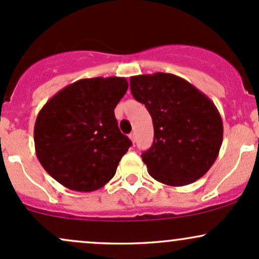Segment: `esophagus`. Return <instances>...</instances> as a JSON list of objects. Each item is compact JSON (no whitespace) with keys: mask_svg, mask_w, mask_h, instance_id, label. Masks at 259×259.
I'll return each mask as SVG.
<instances>
[{"mask_svg":"<svg viewBox=\"0 0 259 259\" xmlns=\"http://www.w3.org/2000/svg\"><path fill=\"white\" fill-rule=\"evenodd\" d=\"M129 139L132 140L133 144H135V141H136V134H135V133H132V134H130V135H129Z\"/></svg>","mask_w":259,"mask_h":259,"instance_id":"1","label":"esophagus"}]
</instances>
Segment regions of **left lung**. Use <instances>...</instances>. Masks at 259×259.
Instances as JSON below:
<instances>
[{"instance_id":"obj_1","label":"left lung","mask_w":259,"mask_h":259,"mask_svg":"<svg viewBox=\"0 0 259 259\" xmlns=\"http://www.w3.org/2000/svg\"><path fill=\"white\" fill-rule=\"evenodd\" d=\"M130 89L153 121V144L141 154L148 174L169 186L189 185L203 177L223 142V121L214 103L169 73L132 76Z\"/></svg>"}]
</instances>
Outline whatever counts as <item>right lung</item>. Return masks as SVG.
I'll return each mask as SVG.
<instances>
[{
	"instance_id": "1",
	"label": "right lung",
	"mask_w": 259,
	"mask_h": 259,
	"mask_svg": "<svg viewBox=\"0 0 259 259\" xmlns=\"http://www.w3.org/2000/svg\"><path fill=\"white\" fill-rule=\"evenodd\" d=\"M126 90L125 78L80 79L47 101L35 121L34 142L37 159L53 179L91 192L114 177L132 146L114 115Z\"/></svg>"
}]
</instances>
